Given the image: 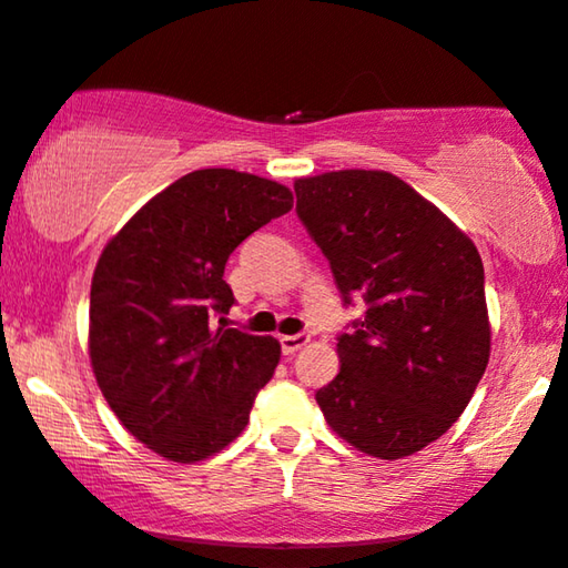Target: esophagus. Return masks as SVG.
Returning a JSON list of instances; mask_svg holds the SVG:
<instances>
[{"instance_id": "34e87169", "label": "esophagus", "mask_w": 568, "mask_h": 568, "mask_svg": "<svg viewBox=\"0 0 568 568\" xmlns=\"http://www.w3.org/2000/svg\"><path fill=\"white\" fill-rule=\"evenodd\" d=\"M306 343H308V335H283L280 337V347H283L285 355L298 353Z\"/></svg>"}]
</instances>
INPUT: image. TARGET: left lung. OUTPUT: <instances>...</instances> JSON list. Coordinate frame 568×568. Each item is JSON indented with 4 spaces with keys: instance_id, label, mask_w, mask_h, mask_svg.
Listing matches in <instances>:
<instances>
[{
    "instance_id": "left-lung-1",
    "label": "left lung",
    "mask_w": 568,
    "mask_h": 568,
    "mask_svg": "<svg viewBox=\"0 0 568 568\" xmlns=\"http://www.w3.org/2000/svg\"><path fill=\"white\" fill-rule=\"evenodd\" d=\"M293 189L345 304H366L337 337L339 374L316 392L324 420L363 455L410 457L447 434L488 366L478 248L389 171H327Z\"/></svg>"
}]
</instances>
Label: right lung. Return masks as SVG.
<instances>
[{"mask_svg": "<svg viewBox=\"0 0 568 568\" xmlns=\"http://www.w3.org/2000/svg\"><path fill=\"white\" fill-rule=\"evenodd\" d=\"M293 207L277 181L202 169L145 202L103 246L88 355L105 403L138 442L192 465L246 428L280 343L225 327L233 248ZM219 322H214V316Z\"/></svg>", "mask_w": 568, "mask_h": 568, "instance_id": "add662e5", "label": "right lung"}]
</instances>
